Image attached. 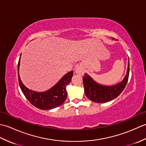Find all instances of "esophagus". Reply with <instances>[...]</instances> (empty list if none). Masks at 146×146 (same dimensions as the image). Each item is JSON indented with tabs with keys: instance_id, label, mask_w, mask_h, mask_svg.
<instances>
[{
	"instance_id": "34e87169",
	"label": "esophagus",
	"mask_w": 146,
	"mask_h": 146,
	"mask_svg": "<svg viewBox=\"0 0 146 146\" xmlns=\"http://www.w3.org/2000/svg\"><path fill=\"white\" fill-rule=\"evenodd\" d=\"M75 73H77V74H78V75H83V73H84V71H83V70L82 69L81 67L78 66L75 69Z\"/></svg>"
}]
</instances>
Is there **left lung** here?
<instances>
[{
	"instance_id": "8db88e82",
	"label": "left lung",
	"mask_w": 146,
	"mask_h": 146,
	"mask_svg": "<svg viewBox=\"0 0 146 146\" xmlns=\"http://www.w3.org/2000/svg\"><path fill=\"white\" fill-rule=\"evenodd\" d=\"M129 75V60L127 75L122 82L113 86H104L98 84L85 73L83 78L85 94L89 100L96 103H105L117 98L123 89L128 82Z\"/></svg>"
}]
</instances>
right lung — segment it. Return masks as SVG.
<instances>
[{"mask_svg": "<svg viewBox=\"0 0 146 146\" xmlns=\"http://www.w3.org/2000/svg\"><path fill=\"white\" fill-rule=\"evenodd\" d=\"M20 58L17 65L19 83L23 94L30 103L41 110H50L63 104L67 97L66 86L71 82L73 71L64 75L56 84L48 90L44 92H37L27 88L21 82L19 73Z\"/></svg>", "mask_w": 146, "mask_h": 146, "instance_id": "right-lung-1", "label": "right lung"}]
</instances>
